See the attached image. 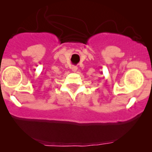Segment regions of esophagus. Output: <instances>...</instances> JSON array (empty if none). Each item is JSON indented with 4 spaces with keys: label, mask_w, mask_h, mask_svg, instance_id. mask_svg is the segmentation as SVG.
Wrapping results in <instances>:
<instances>
[{
    "label": "esophagus",
    "mask_w": 152,
    "mask_h": 152,
    "mask_svg": "<svg viewBox=\"0 0 152 152\" xmlns=\"http://www.w3.org/2000/svg\"><path fill=\"white\" fill-rule=\"evenodd\" d=\"M77 69H78L77 66H72L71 67V70L73 72H76V70H77Z\"/></svg>",
    "instance_id": "34e87169"
}]
</instances>
